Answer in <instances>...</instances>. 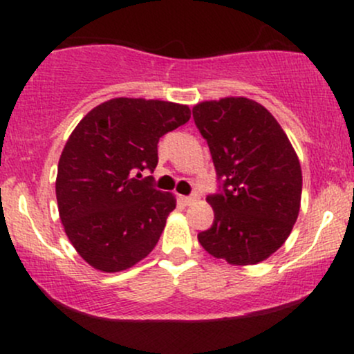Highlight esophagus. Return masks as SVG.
<instances>
[{
    "label": "esophagus",
    "mask_w": 354,
    "mask_h": 354,
    "mask_svg": "<svg viewBox=\"0 0 354 354\" xmlns=\"http://www.w3.org/2000/svg\"><path fill=\"white\" fill-rule=\"evenodd\" d=\"M196 200H198V196H196V194H191V196H181V201H183V203H185V205H186V206L193 205V203H194V201H196Z\"/></svg>",
    "instance_id": "esophagus-1"
}]
</instances>
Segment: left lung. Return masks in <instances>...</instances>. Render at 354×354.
<instances>
[{"label":"left lung","instance_id":"8db88e82","mask_svg":"<svg viewBox=\"0 0 354 354\" xmlns=\"http://www.w3.org/2000/svg\"><path fill=\"white\" fill-rule=\"evenodd\" d=\"M193 118L221 181V191L206 198L214 221L198 241L230 265L265 261L290 236L299 213L296 151L274 116L243 96L198 103Z\"/></svg>","mask_w":354,"mask_h":354}]
</instances>
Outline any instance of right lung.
Wrapping results in <instances>:
<instances>
[{"mask_svg": "<svg viewBox=\"0 0 354 354\" xmlns=\"http://www.w3.org/2000/svg\"><path fill=\"white\" fill-rule=\"evenodd\" d=\"M189 118L186 104L115 98L73 129L58 163L56 200L64 233L89 266L128 270L156 246L176 198L153 188L151 176L138 178L156 168L160 138Z\"/></svg>", "mask_w": 354, "mask_h": 354, "instance_id": "1", "label": "right lung"}]
</instances>
